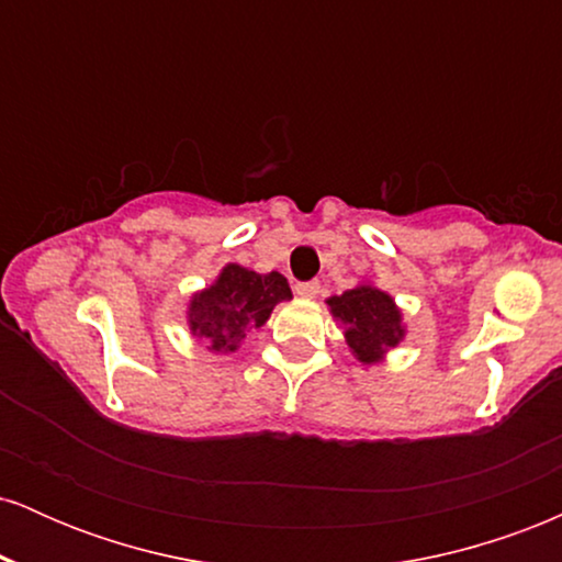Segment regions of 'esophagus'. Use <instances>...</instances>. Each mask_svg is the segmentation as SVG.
Listing matches in <instances>:
<instances>
[{
    "mask_svg": "<svg viewBox=\"0 0 562 562\" xmlns=\"http://www.w3.org/2000/svg\"><path fill=\"white\" fill-rule=\"evenodd\" d=\"M319 290H322V285H319L317 280H312V282H299V285H295V293H299L301 299H317Z\"/></svg>",
    "mask_w": 562,
    "mask_h": 562,
    "instance_id": "34e87169",
    "label": "esophagus"
}]
</instances>
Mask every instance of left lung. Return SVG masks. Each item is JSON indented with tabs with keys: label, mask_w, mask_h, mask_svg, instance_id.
Wrapping results in <instances>:
<instances>
[{
	"label": "left lung",
	"mask_w": 562,
	"mask_h": 562,
	"mask_svg": "<svg viewBox=\"0 0 562 562\" xmlns=\"http://www.w3.org/2000/svg\"><path fill=\"white\" fill-rule=\"evenodd\" d=\"M333 319L344 327L346 344L362 364L383 362L385 353L404 340L402 308L385 290L359 282L344 295L327 299Z\"/></svg>",
	"instance_id": "1"
}]
</instances>
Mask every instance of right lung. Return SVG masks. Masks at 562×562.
<instances>
[{"mask_svg": "<svg viewBox=\"0 0 562 562\" xmlns=\"http://www.w3.org/2000/svg\"><path fill=\"white\" fill-rule=\"evenodd\" d=\"M290 299L293 293L280 272L259 274L240 263H227L209 288L192 293L187 325L211 353H232L245 335L269 319L277 303Z\"/></svg>", "mask_w": 562, "mask_h": 562, "instance_id": "obj_1", "label": "right lung"}]
</instances>
